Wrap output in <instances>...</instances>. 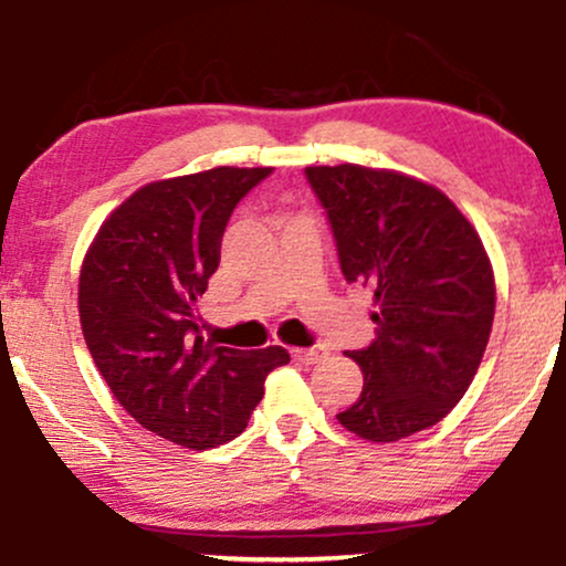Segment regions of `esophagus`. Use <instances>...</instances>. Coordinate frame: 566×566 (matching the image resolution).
Segmentation results:
<instances>
[{
	"label": "esophagus",
	"mask_w": 566,
	"mask_h": 566,
	"mask_svg": "<svg viewBox=\"0 0 566 566\" xmlns=\"http://www.w3.org/2000/svg\"><path fill=\"white\" fill-rule=\"evenodd\" d=\"M290 354H292V359L303 361V365H316V361H322L324 356H327V348H322V346H314V348H292Z\"/></svg>",
	"instance_id": "esophagus-1"
}]
</instances>
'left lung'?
I'll return each instance as SVG.
<instances>
[{
    "mask_svg": "<svg viewBox=\"0 0 566 566\" xmlns=\"http://www.w3.org/2000/svg\"><path fill=\"white\" fill-rule=\"evenodd\" d=\"M327 210L343 276L373 292L378 324L350 350L365 373L337 415L367 441L437 426L469 391L495 319V274L471 220L437 186L365 165L305 167Z\"/></svg>",
    "mask_w": 566,
    "mask_h": 566,
    "instance_id": "1",
    "label": "left lung"
}]
</instances>
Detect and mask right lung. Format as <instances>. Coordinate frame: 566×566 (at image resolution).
<instances>
[{
    "instance_id": "obj_1",
    "label": "right lung",
    "mask_w": 566,
    "mask_h": 566,
    "mask_svg": "<svg viewBox=\"0 0 566 566\" xmlns=\"http://www.w3.org/2000/svg\"><path fill=\"white\" fill-rule=\"evenodd\" d=\"M269 172L212 167L140 186L82 261L80 322L95 367L143 428L188 450L237 439L271 369L290 361L282 346H216L197 324L233 207Z\"/></svg>"
}]
</instances>
